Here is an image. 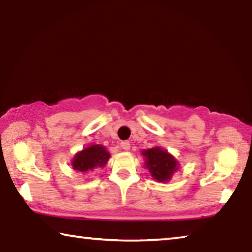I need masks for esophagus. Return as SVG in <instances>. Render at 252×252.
Masks as SVG:
<instances>
[{
	"instance_id": "esophagus-1",
	"label": "esophagus",
	"mask_w": 252,
	"mask_h": 252,
	"mask_svg": "<svg viewBox=\"0 0 252 252\" xmlns=\"http://www.w3.org/2000/svg\"><path fill=\"white\" fill-rule=\"evenodd\" d=\"M121 148L123 150H129L130 149V142L129 141H122L121 142Z\"/></svg>"
}]
</instances>
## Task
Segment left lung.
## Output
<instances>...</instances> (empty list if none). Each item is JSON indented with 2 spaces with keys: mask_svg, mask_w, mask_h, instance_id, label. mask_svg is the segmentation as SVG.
Segmentation results:
<instances>
[{
  "mask_svg": "<svg viewBox=\"0 0 252 252\" xmlns=\"http://www.w3.org/2000/svg\"><path fill=\"white\" fill-rule=\"evenodd\" d=\"M146 160V167L151 173V177L158 182H168L171 180L173 173L179 169V163L176 158L167 150L160 147L142 151Z\"/></svg>",
  "mask_w": 252,
  "mask_h": 252,
  "instance_id": "obj_1",
  "label": "left lung"
}]
</instances>
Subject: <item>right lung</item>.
Listing matches in <instances>:
<instances>
[{"mask_svg":"<svg viewBox=\"0 0 252 252\" xmlns=\"http://www.w3.org/2000/svg\"><path fill=\"white\" fill-rule=\"evenodd\" d=\"M110 159V153L101 144H93L76 153L72 159V167L82 173L93 171L97 168H103Z\"/></svg>","mask_w":252,"mask_h":252,"instance_id":"1","label":"right lung"}]
</instances>
